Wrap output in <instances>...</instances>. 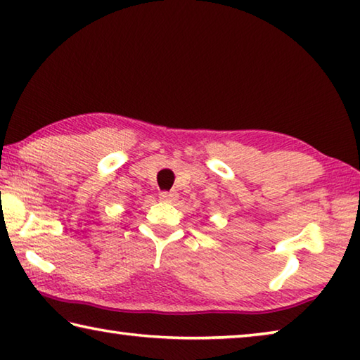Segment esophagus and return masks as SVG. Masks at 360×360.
Here are the masks:
<instances>
[{"instance_id": "1", "label": "esophagus", "mask_w": 360, "mask_h": 360, "mask_svg": "<svg viewBox=\"0 0 360 360\" xmlns=\"http://www.w3.org/2000/svg\"><path fill=\"white\" fill-rule=\"evenodd\" d=\"M176 193H170V191H162L160 193V199L164 200V202H174V200H176Z\"/></svg>"}]
</instances>
